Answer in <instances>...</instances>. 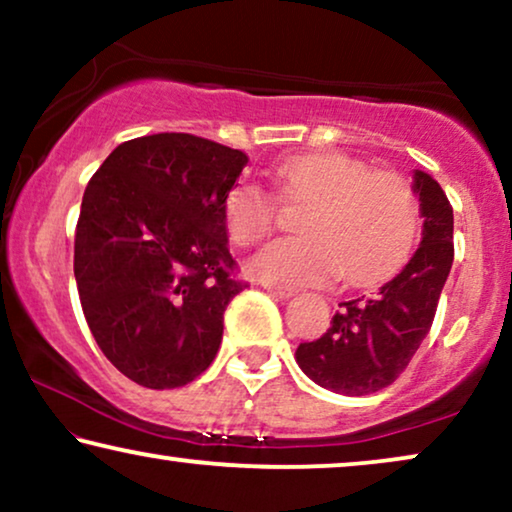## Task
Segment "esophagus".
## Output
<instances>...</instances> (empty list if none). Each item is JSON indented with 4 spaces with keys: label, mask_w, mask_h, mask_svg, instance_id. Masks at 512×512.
<instances>
[{
    "label": "esophagus",
    "mask_w": 512,
    "mask_h": 512,
    "mask_svg": "<svg viewBox=\"0 0 512 512\" xmlns=\"http://www.w3.org/2000/svg\"><path fill=\"white\" fill-rule=\"evenodd\" d=\"M263 286H265V291L275 298H291L293 293H296L293 289H289V286H279V284H263Z\"/></svg>",
    "instance_id": "esophagus-1"
}]
</instances>
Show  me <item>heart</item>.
<instances>
[{
  "label": "heart",
  "mask_w": 512,
  "mask_h": 512,
  "mask_svg": "<svg viewBox=\"0 0 512 512\" xmlns=\"http://www.w3.org/2000/svg\"><path fill=\"white\" fill-rule=\"evenodd\" d=\"M272 184L289 205H310L300 240H277L251 263L270 284L303 286L338 277L373 282L410 256L419 233V202L396 172L370 170L345 153H305L272 167ZM277 198L240 184L223 202L226 230L237 247H256L277 223Z\"/></svg>",
  "instance_id": "1"
}]
</instances>
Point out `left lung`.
<instances>
[{
    "instance_id": "left-lung-1",
    "label": "left lung",
    "mask_w": 512,
    "mask_h": 512,
    "mask_svg": "<svg viewBox=\"0 0 512 512\" xmlns=\"http://www.w3.org/2000/svg\"><path fill=\"white\" fill-rule=\"evenodd\" d=\"M412 179L424 216L419 249L380 289L340 303L328 331L296 349L303 373L335 394L366 396L389 387L431 331L454 261V214L436 179L422 170Z\"/></svg>"
}]
</instances>
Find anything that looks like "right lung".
<instances>
[{
    "label": "right lung",
    "mask_w": 512,
    "mask_h": 512,
    "mask_svg": "<svg viewBox=\"0 0 512 512\" xmlns=\"http://www.w3.org/2000/svg\"><path fill=\"white\" fill-rule=\"evenodd\" d=\"M247 153L186 132L118 144L83 193L74 277L102 354L132 382L177 389L205 373L244 286L223 202Z\"/></svg>",
    "instance_id": "right-lung-1"
}]
</instances>
